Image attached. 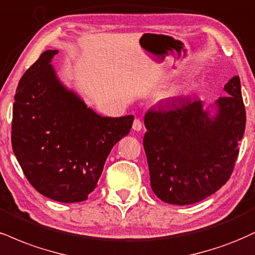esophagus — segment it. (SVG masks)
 <instances>
[{"label":"esophagus","instance_id":"esophagus-1","mask_svg":"<svg viewBox=\"0 0 255 255\" xmlns=\"http://www.w3.org/2000/svg\"><path fill=\"white\" fill-rule=\"evenodd\" d=\"M141 128H142V122H141V120H139V119L134 120L133 129L136 130V131H139V130H141Z\"/></svg>","mask_w":255,"mask_h":255}]
</instances>
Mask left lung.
Returning a JSON list of instances; mask_svg holds the SVG:
<instances>
[{
  "instance_id": "8db88e82",
  "label": "left lung",
  "mask_w": 255,
  "mask_h": 255,
  "mask_svg": "<svg viewBox=\"0 0 255 255\" xmlns=\"http://www.w3.org/2000/svg\"><path fill=\"white\" fill-rule=\"evenodd\" d=\"M210 118L196 97L172 98L145 114L143 135L153 192L170 204L203 201L225 185L234 170L246 127L239 76L225 85Z\"/></svg>"
}]
</instances>
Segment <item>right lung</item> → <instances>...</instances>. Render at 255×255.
<instances>
[{
  "mask_svg": "<svg viewBox=\"0 0 255 255\" xmlns=\"http://www.w3.org/2000/svg\"><path fill=\"white\" fill-rule=\"evenodd\" d=\"M44 52L23 73L13 106L11 146L36 191L63 203L88 198L113 146L129 133L134 116L103 118L58 81Z\"/></svg>",
  "mask_w": 255,
  "mask_h": 255,
  "instance_id": "right-lung-1",
  "label": "right lung"
}]
</instances>
